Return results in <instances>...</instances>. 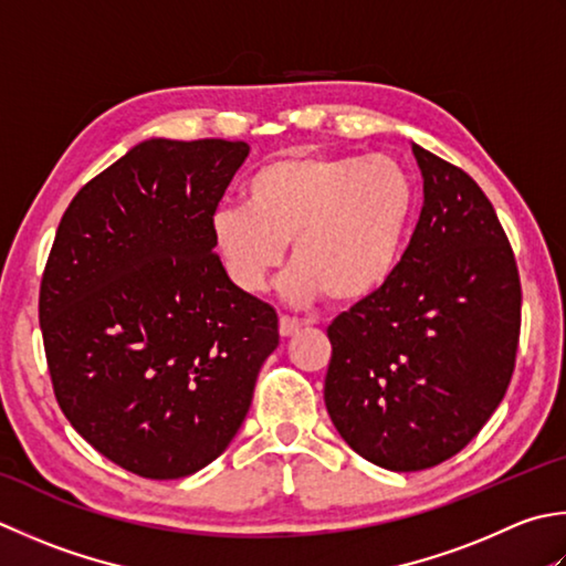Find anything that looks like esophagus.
Returning a JSON list of instances; mask_svg holds the SVG:
<instances>
[{"label": "esophagus", "mask_w": 566, "mask_h": 566, "mask_svg": "<svg viewBox=\"0 0 566 566\" xmlns=\"http://www.w3.org/2000/svg\"><path fill=\"white\" fill-rule=\"evenodd\" d=\"M298 331H302V324H298L296 318H292V316H282L280 318V334H282V338H294V336H298Z\"/></svg>", "instance_id": "34e87169"}]
</instances>
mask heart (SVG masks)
<instances>
[{
  "label": "heart",
  "mask_w": 566,
  "mask_h": 566,
  "mask_svg": "<svg viewBox=\"0 0 566 566\" xmlns=\"http://www.w3.org/2000/svg\"><path fill=\"white\" fill-rule=\"evenodd\" d=\"M245 206H220L210 242L228 280L258 294L292 240L282 290L296 302L324 294L348 306L378 294L400 264L417 210L412 176L392 159L302 151L262 164Z\"/></svg>",
  "instance_id": "heart-1"
}]
</instances>
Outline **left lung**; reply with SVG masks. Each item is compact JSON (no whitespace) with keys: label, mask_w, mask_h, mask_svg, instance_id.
I'll use <instances>...</instances> for the list:
<instances>
[{"label":"left lung","mask_w":566,"mask_h":566,"mask_svg":"<svg viewBox=\"0 0 566 566\" xmlns=\"http://www.w3.org/2000/svg\"><path fill=\"white\" fill-rule=\"evenodd\" d=\"M424 206L382 290L328 326L324 400L375 467L422 471L489 422L511 385L520 274L493 203L471 176L412 144Z\"/></svg>","instance_id":"left-lung-1"}]
</instances>
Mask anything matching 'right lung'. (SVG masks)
Segmentation results:
<instances>
[{"mask_svg": "<svg viewBox=\"0 0 566 566\" xmlns=\"http://www.w3.org/2000/svg\"><path fill=\"white\" fill-rule=\"evenodd\" d=\"M245 142L149 139L75 193L41 276L53 395L142 479L216 461L245 419L280 318L228 280L210 218Z\"/></svg>", "mask_w": 566, "mask_h": 566, "instance_id": "1", "label": "right lung"}]
</instances>
